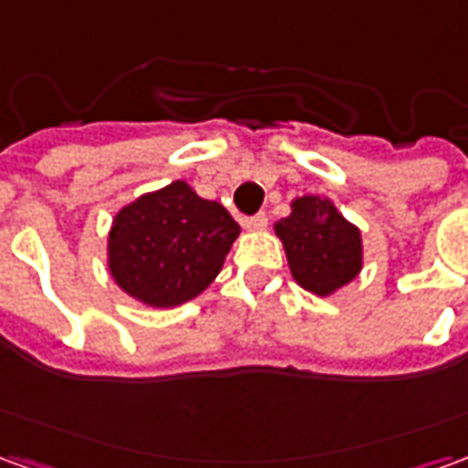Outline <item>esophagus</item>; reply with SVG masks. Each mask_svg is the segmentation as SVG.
<instances>
[{
    "instance_id": "1",
    "label": "esophagus",
    "mask_w": 468,
    "mask_h": 468,
    "mask_svg": "<svg viewBox=\"0 0 468 468\" xmlns=\"http://www.w3.org/2000/svg\"><path fill=\"white\" fill-rule=\"evenodd\" d=\"M265 225H268V215L265 213H258L253 218H245L243 220L245 230H263Z\"/></svg>"
}]
</instances>
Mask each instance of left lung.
Returning a JSON list of instances; mask_svg holds the SVG:
<instances>
[{"label":"left lung","mask_w":468,"mask_h":468,"mask_svg":"<svg viewBox=\"0 0 468 468\" xmlns=\"http://www.w3.org/2000/svg\"><path fill=\"white\" fill-rule=\"evenodd\" d=\"M295 283L315 295H331L361 273V230L335 210L328 197L303 195L291 215L275 223Z\"/></svg>","instance_id":"left-lung-1"}]
</instances>
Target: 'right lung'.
Here are the masks:
<instances>
[{
    "label": "right lung",
    "mask_w": 468,
    "mask_h": 468,
    "mask_svg": "<svg viewBox=\"0 0 468 468\" xmlns=\"http://www.w3.org/2000/svg\"><path fill=\"white\" fill-rule=\"evenodd\" d=\"M240 225L215 200L175 180L124 205L107 238V265L134 301L173 308L200 295L220 273Z\"/></svg>",
    "instance_id": "1"
}]
</instances>
